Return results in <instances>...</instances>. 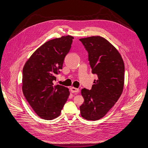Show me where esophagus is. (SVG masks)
I'll return each instance as SVG.
<instances>
[{"label": "esophagus", "instance_id": "esophagus-1", "mask_svg": "<svg viewBox=\"0 0 148 148\" xmlns=\"http://www.w3.org/2000/svg\"><path fill=\"white\" fill-rule=\"evenodd\" d=\"M71 91L72 92H79V88H76L75 87H71Z\"/></svg>", "mask_w": 148, "mask_h": 148}]
</instances>
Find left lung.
<instances>
[{
	"label": "left lung",
	"mask_w": 148,
	"mask_h": 148,
	"mask_svg": "<svg viewBox=\"0 0 148 148\" xmlns=\"http://www.w3.org/2000/svg\"><path fill=\"white\" fill-rule=\"evenodd\" d=\"M88 53L92 73L97 75L90 90L84 88L81 116L96 121L104 116L121 96L124 84V64L110 42L99 36L79 40Z\"/></svg>",
	"instance_id": "obj_1"
}]
</instances>
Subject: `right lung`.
<instances>
[{"mask_svg": "<svg viewBox=\"0 0 148 148\" xmlns=\"http://www.w3.org/2000/svg\"><path fill=\"white\" fill-rule=\"evenodd\" d=\"M74 37L63 36L43 44L26 62L23 70V94L41 118L58 117L69 95V89L54 85L56 75L62 69Z\"/></svg>", "mask_w": 148, "mask_h": 148, "instance_id": "obj_1", "label": "right lung"}]
</instances>
